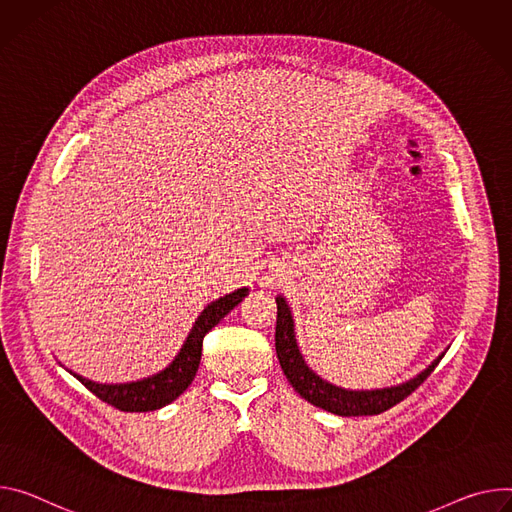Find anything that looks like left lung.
<instances>
[{
  "label": "left lung",
  "mask_w": 512,
  "mask_h": 512,
  "mask_svg": "<svg viewBox=\"0 0 512 512\" xmlns=\"http://www.w3.org/2000/svg\"><path fill=\"white\" fill-rule=\"evenodd\" d=\"M275 302H277L275 351H277V359H280V365L284 369L288 382L310 404L329 410V412H335V414H341V416L380 414V412L396 406L431 376V371L439 365V361L443 357L441 355L437 361H433V365H429L421 376H416L414 380H410L402 386H396V388L371 390V392L343 390V388H337L329 382L320 380L312 369H308V365L304 363V359L298 351V345H296L290 308L282 296L275 298Z\"/></svg>",
  "instance_id": "left-lung-1"
}]
</instances>
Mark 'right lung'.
<instances>
[{
    "instance_id": "add662e5",
    "label": "right lung",
    "mask_w": 512,
    "mask_h": 512,
    "mask_svg": "<svg viewBox=\"0 0 512 512\" xmlns=\"http://www.w3.org/2000/svg\"><path fill=\"white\" fill-rule=\"evenodd\" d=\"M247 288H241L232 294H226L224 298H218L216 302L208 304L204 312L198 316L190 337L185 339L181 351L173 359L169 367H165L161 374L130 384H96L91 380H85L77 374H71L91 392L98 396L102 402L122 410V412H149L157 410L169 402H173L179 394L185 392L194 378L202 359V343L208 331H212L216 324L235 308L245 296Z\"/></svg>"
}]
</instances>
